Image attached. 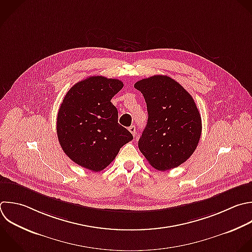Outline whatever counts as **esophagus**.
<instances>
[{"label":"esophagus","instance_id":"esophagus-1","mask_svg":"<svg viewBox=\"0 0 252 252\" xmlns=\"http://www.w3.org/2000/svg\"><path fill=\"white\" fill-rule=\"evenodd\" d=\"M129 131L132 133L133 136H135V135H136V127H135V125L130 126V127H129Z\"/></svg>","mask_w":252,"mask_h":252}]
</instances>
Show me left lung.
Masks as SVG:
<instances>
[{
    "mask_svg": "<svg viewBox=\"0 0 252 252\" xmlns=\"http://www.w3.org/2000/svg\"><path fill=\"white\" fill-rule=\"evenodd\" d=\"M134 87L143 94L149 114L139 150L158 170L180 165L194 153L201 137V115L194 99L167 76L143 79Z\"/></svg>",
    "mask_w": 252,
    "mask_h": 252,
    "instance_id": "8db88e82",
    "label": "left lung"
}]
</instances>
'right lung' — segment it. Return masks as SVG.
Masks as SVG:
<instances>
[{
    "label": "right lung",
    "instance_id": "1",
    "mask_svg": "<svg viewBox=\"0 0 252 252\" xmlns=\"http://www.w3.org/2000/svg\"><path fill=\"white\" fill-rule=\"evenodd\" d=\"M123 88L117 79L87 78L66 94L57 116V135L64 153L92 171L104 169L132 134L118 123L111 98Z\"/></svg>",
    "mask_w": 252,
    "mask_h": 252
}]
</instances>
